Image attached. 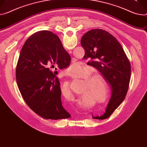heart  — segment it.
I'll list each match as a JSON object with an SVG mask.
<instances>
[{
	"mask_svg": "<svg viewBox=\"0 0 147 147\" xmlns=\"http://www.w3.org/2000/svg\"><path fill=\"white\" fill-rule=\"evenodd\" d=\"M82 65L78 63H74L71 64L68 69L66 70V74L74 78L80 73L82 69ZM91 74V70L90 68H86L85 70L84 76L82 77H87ZM86 83L84 84V87L83 88V93H86L85 97H82V100L84 102L87 99L90 98L91 96H101L102 95V89L101 85H104V80L101 77L97 76H90L85 80ZM108 97H106L105 98Z\"/></svg>",
	"mask_w": 147,
	"mask_h": 147,
	"instance_id": "obj_1",
	"label": "heart"
}]
</instances>
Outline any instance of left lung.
I'll list each match as a JSON object with an SVG mask.
<instances>
[{
	"label": "left lung",
	"instance_id": "obj_1",
	"mask_svg": "<svg viewBox=\"0 0 147 147\" xmlns=\"http://www.w3.org/2000/svg\"><path fill=\"white\" fill-rule=\"evenodd\" d=\"M81 45L85 50L84 57L90 60L87 64L97 69L111 86V96L105 113L92 115L94 119L107 118L126 96L131 77L129 61L117 40L105 30H89L83 36Z\"/></svg>",
	"mask_w": 147,
	"mask_h": 147
}]
</instances>
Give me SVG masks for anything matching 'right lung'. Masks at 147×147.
<instances>
[{"label": "right lung", "instance_id": "add662e5", "mask_svg": "<svg viewBox=\"0 0 147 147\" xmlns=\"http://www.w3.org/2000/svg\"><path fill=\"white\" fill-rule=\"evenodd\" d=\"M71 57L59 37L48 30L34 33L23 45L16 77L26 103L43 118L57 120L71 117L62 105L60 82L50 69L67 67Z\"/></svg>", "mask_w": 147, "mask_h": 147}]
</instances>
